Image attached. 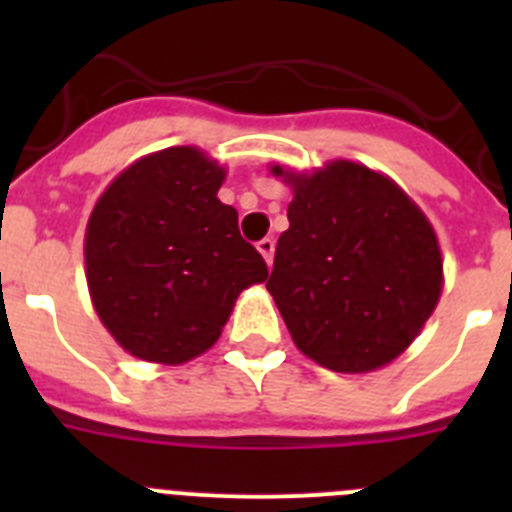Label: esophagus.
I'll list each match as a JSON object with an SVG mask.
<instances>
[{"mask_svg": "<svg viewBox=\"0 0 512 512\" xmlns=\"http://www.w3.org/2000/svg\"><path fill=\"white\" fill-rule=\"evenodd\" d=\"M274 246H277V243H274V238H264V241H259V246H256L269 266H271V261H274Z\"/></svg>", "mask_w": 512, "mask_h": 512, "instance_id": "34e87169", "label": "esophagus"}]
</instances>
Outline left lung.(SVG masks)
<instances>
[{
  "mask_svg": "<svg viewBox=\"0 0 512 512\" xmlns=\"http://www.w3.org/2000/svg\"><path fill=\"white\" fill-rule=\"evenodd\" d=\"M292 184L289 228L266 282L302 354L343 374L405 351L436 310L443 261L428 217L392 179L333 161Z\"/></svg>",
  "mask_w": 512,
  "mask_h": 512,
  "instance_id": "obj_1",
  "label": "left lung"
}]
</instances>
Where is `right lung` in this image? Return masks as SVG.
<instances>
[{"mask_svg":"<svg viewBox=\"0 0 512 512\" xmlns=\"http://www.w3.org/2000/svg\"><path fill=\"white\" fill-rule=\"evenodd\" d=\"M225 169L192 146L140 158L104 189L84 238L94 310L128 354L184 364L220 338L243 289L269 277L217 200Z\"/></svg>","mask_w":512,"mask_h":512,"instance_id":"right-lung-1","label":"right lung"}]
</instances>
